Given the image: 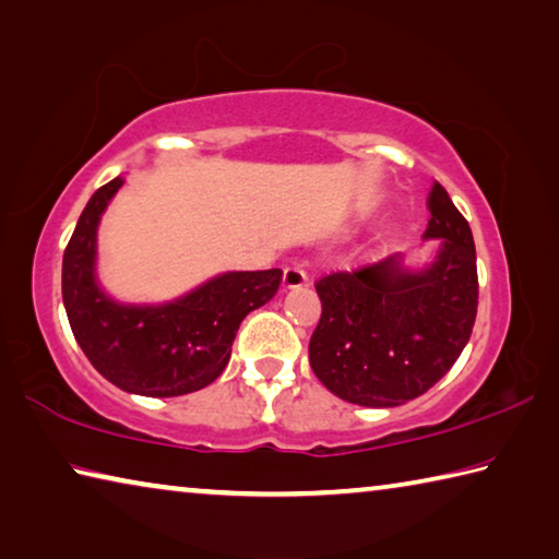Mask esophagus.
Wrapping results in <instances>:
<instances>
[{"label":"esophagus","mask_w":559,"mask_h":559,"mask_svg":"<svg viewBox=\"0 0 559 559\" xmlns=\"http://www.w3.org/2000/svg\"><path fill=\"white\" fill-rule=\"evenodd\" d=\"M308 286V273L302 266H298V263H290V266H286V271H283V288H302Z\"/></svg>","instance_id":"34e87169"}]
</instances>
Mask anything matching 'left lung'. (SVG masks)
I'll return each instance as SVG.
<instances>
[{"label": "left lung", "mask_w": 559, "mask_h": 559, "mask_svg": "<svg viewBox=\"0 0 559 559\" xmlns=\"http://www.w3.org/2000/svg\"><path fill=\"white\" fill-rule=\"evenodd\" d=\"M427 236L437 263L406 273L402 257L316 281L323 302L310 367L340 400L400 406L431 390L466 347L478 310L476 246L447 189L431 185Z\"/></svg>", "instance_id": "left-lung-1"}]
</instances>
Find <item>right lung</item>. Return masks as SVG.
Segmentation results:
<instances>
[{
  "mask_svg": "<svg viewBox=\"0 0 559 559\" xmlns=\"http://www.w3.org/2000/svg\"><path fill=\"white\" fill-rule=\"evenodd\" d=\"M120 185L122 179L116 177L91 197L66 246V316L91 365L122 392L192 394L224 372L241 320L276 296L283 271L224 273L157 308L118 306L98 290L93 261L100 214Z\"/></svg>",
  "mask_w": 559,
  "mask_h": 559,
  "instance_id": "obj_1",
  "label": "right lung"
}]
</instances>
